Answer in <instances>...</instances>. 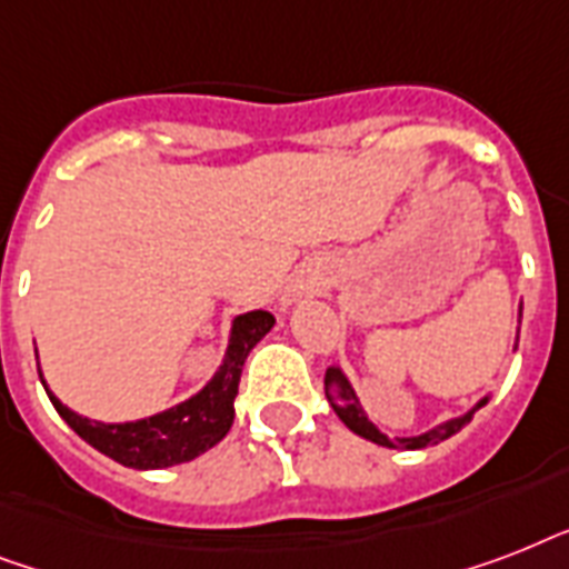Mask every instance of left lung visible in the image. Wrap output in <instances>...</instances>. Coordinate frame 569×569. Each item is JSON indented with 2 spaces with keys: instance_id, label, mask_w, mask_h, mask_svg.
I'll return each instance as SVG.
<instances>
[{
  "instance_id": "obj_1",
  "label": "left lung",
  "mask_w": 569,
  "mask_h": 569,
  "mask_svg": "<svg viewBox=\"0 0 569 569\" xmlns=\"http://www.w3.org/2000/svg\"><path fill=\"white\" fill-rule=\"evenodd\" d=\"M520 319H522V307H520ZM517 342H520V328H517ZM325 396H328L333 413H337L339 419H342V422L357 433V437H363V440L369 442H378V446H387V449H428V446H437V442L449 440V437H455V433H458L460 428L476 416L478 407H485L487 401H490V396H485L476 407H469L467 413L451 416V419H446V422L433 425L431 431L416 433V437H387V433L380 431L378 425L366 416L363 405H360V398H357L355 387H351V380L346 378V372H342L339 366H330L328 375H325Z\"/></svg>"
}]
</instances>
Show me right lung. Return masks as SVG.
<instances>
[{
	"instance_id": "obj_1",
	"label": "right lung",
	"mask_w": 569,
	"mask_h": 569,
	"mask_svg": "<svg viewBox=\"0 0 569 569\" xmlns=\"http://www.w3.org/2000/svg\"><path fill=\"white\" fill-rule=\"evenodd\" d=\"M271 328H274V316L266 310H250L236 316L230 339H227V351H223V360L214 369L212 380L200 392L180 401V405L168 407L162 413L136 419V422L88 419V416L70 410L47 387L43 372H40V383L47 389L49 401L58 410V416L88 446L102 451L106 458L118 460V463L132 469H168L200 458L203 451H209L227 437L232 416H236L232 401L239 396L241 366L248 360L250 348L257 346Z\"/></svg>"
}]
</instances>
